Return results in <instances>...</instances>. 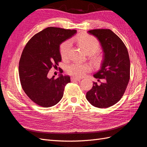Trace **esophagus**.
Segmentation results:
<instances>
[{"label": "esophagus", "mask_w": 147, "mask_h": 147, "mask_svg": "<svg viewBox=\"0 0 147 147\" xmlns=\"http://www.w3.org/2000/svg\"><path fill=\"white\" fill-rule=\"evenodd\" d=\"M82 78H78V77H71V80L72 81H80Z\"/></svg>", "instance_id": "obj_1"}]
</instances>
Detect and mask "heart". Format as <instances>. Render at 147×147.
I'll list each match as a JSON object with an SVG mask.
<instances>
[{"mask_svg":"<svg viewBox=\"0 0 147 147\" xmlns=\"http://www.w3.org/2000/svg\"><path fill=\"white\" fill-rule=\"evenodd\" d=\"M77 43L84 50L87 54L91 55V59L96 65H99L102 61L103 57L101 55L96 54L100 48L99 41L93 36L90 35H80L75 38ZM71 48V42L67 40L61 44L60 46V53L62 58L64 59H68L69 53ZM92 67L88 63H74L70 64L67 67V72L74 76L80 77L83 76L86 73L90 72Z\"/></svg>","mask_w":147,"mask_h":147,"instance_id":"b5f03b06","label":"heart"}]
</instances>
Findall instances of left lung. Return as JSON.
I'll return each instance as SVG.
<instances>
[{"mask_svg":"<svg viewBox=\"0 0 147 147\" xmlns=\"http://www.w3.org/2000/svg\"><path fill=\"white\" fill-rule=\"evenodd\" d=\"M99 41L104 53L103 61L94 76L104 79L97 84L93 82L86 97L90 103L98 108H107L117 104L123 96L130 78V60L127 48L120 38L110 29L90 30Z\"/></svg>","mask_w":147,"mask_h":147,"instance_id":"1","label":"left lung"}]
</instances>
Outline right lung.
<instances>
[{
    "mask_svg": "<svg viewBox=\"0 0 147 147\" xmlns=\"http://www.w3.org/2000/svg\"><path fill=\"white\" fill-rule=\"evenodd\" d=\"M77 33L76 30L48 27L34 35L26 44L19 63L21 86L30 99L43 107H50L63 98L69 75L48 77L49 70L61 61L60 45ZM63 73V72H61Z\"/></svg>",
    "mask_w": 147,
    "mask_h": 147,
    "instance_id": "right-lung-1",
    "label": "right lung"
}]
</instances>
